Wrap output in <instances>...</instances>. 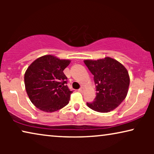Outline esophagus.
Here are the masks:
<instances>
[{
  "label": "esophagus",
  "mask_w": 154,
  "mask_h": 154,
  "mask_svg": "<svg viewBox=\"0 0 154 154\" xmlns=\"http://www.w3.org/2000/svg\"><path fill=\"white\" fill-rule=\"evenodd\" d=\"M79 91L81 92H83L84 91V88H81L80 89H79Z\"/></svg>",
  "instance_id": "1"
}]
</instances>
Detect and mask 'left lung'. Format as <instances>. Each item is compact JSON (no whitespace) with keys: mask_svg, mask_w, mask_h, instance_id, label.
<instances>
[{"mask_svg":"<svg viewBox=\"0 0 154 154\" xmlns=\"http://www.w3.org/2000/svg\"><path fill=\"white\" fill-rule=\"evenodd\" d=\"M96 86V97L92 102H87L92 110L107 113L113 110L125 100L130 85L127 69L111 57L98 60H85Z\"/></svg>","mask_w":154,"mask_h":154,"instance_id":"1","label":"left lung"}]
</instances>
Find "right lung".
I'll list each match as a JSON object with an SVG mask.
<instances>
[{
    "instance_id": "1",
    "label": "right lung",
    "mask_w": 154,
    "mask_h": 154,
    "mask_svg": "<svg viewBox=\"0 0 154 154\" xmlns=\"http://www.w3.org/2000/svg\"><path fill=\"white\" fill-rule=\"evenodd\" d=\"M70 60L45 55L35 60L24 74L25 88L31 102L45 112H54L69 104L73 91L63 72Z\"/></svg>"
}]
</instances>
